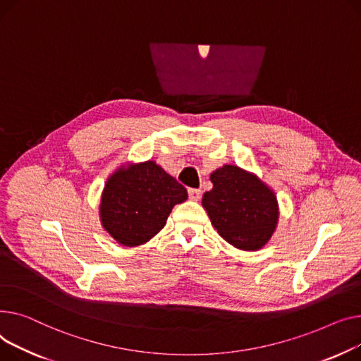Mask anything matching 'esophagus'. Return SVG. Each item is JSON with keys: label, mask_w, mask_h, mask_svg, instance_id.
<instances>
[{"label": "esophagus", "mask_w": 361, "mask_h": 361, "mask_svg": "<svg viewBox=\"0 0 361 361\" xmlns=\"http://www.w3.org/2000/svg\"><path fill=\"white\" fill-rule=\"evenodd\" d=\"M188 194H189V198L192 200V201H198L200 198H201V195H202V190L201 189H197V188H190L189 190H188Z\"/></svg>", "instance_id": "obj_1"}]
</instances>
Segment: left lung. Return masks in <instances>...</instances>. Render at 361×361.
I'll return each instance as SVG.
<instances>
[{
	"label": "left lung",
	"mask_w": 361,
	"mask_h": 361,
	"mask_svg": "<svg viewBox=\"0 0 361 361\" xmlns=\"http://www.w3.org/2000/svg\"><path fill=\"white\" fill-rule=\"evenodd\" d=\"M213 189L202 197L211 224L230 245L243 250L262 247L279 221L272 190L255 175L226 164L211 173Z\"/></svg>",
	"instance_id": "obj_1"
}]
</instances>
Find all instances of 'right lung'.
Listing matches in <instances>:
<instances>
[{
	"label": "right lung",
	"mask_w": 361,
	"mask_h": 361,
	"mask_svg": "<svg viewBox=\"0 0 361 361\" xmlns=\"http://www.w3.org/2000/svg\"><path fill=\"white\" fill-rule=\"evenodd\" d=\"M188 192L183 185L148 160L119 169L104 185L100 204L103 228L123 246H138L164 227Z\"/></svg>",
	"instance_id": "1"
}]
</instances>
